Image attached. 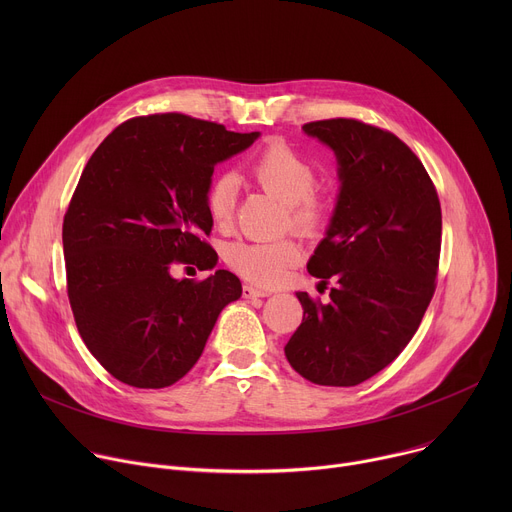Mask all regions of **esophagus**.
I'll use <instances>...</instances> for the list:
<instances>
[{"label": "esophagus", "instance_id": "obj_1", "mask_svg": "<svg viewBox=\"0 0 512 512\" xmlns=\"http://www.w3.org/2000/svg\"><path fill=\"white\" fill-rule=\"evenodd\" d=\"M265 296H269V291L257 289V287H253V285H243V298L255 300V298H265Z\"/></svg>", "mask_w": 512, "mask_h": 512}]
</instances>
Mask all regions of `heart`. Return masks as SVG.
I'll list each match as a JSON object with an SVG mask.
<instances>
[{"label": "heart", "mask_w": 512, "mask_h": 512, "mask_svg": "<svg viewBox=\"0 0 512 512\" xmlns=\"http://www.w3.org/2000/svg\"><path fill=\"white\" fill-rule=\"evenodd\" d=\"M249 176L285 202V225L302 237L320 235L330 221V204L316 192L318 172L310 160L283 141H271L247 164ZM239 182L235 174H216L206 188V210L218 229H229L235 218ZM227 263L247 281L257 285H277L300 257V245L289 239L237 241L227 249Z\"/></svg>", "instance_id": "b5f03b06"}]
</instances>
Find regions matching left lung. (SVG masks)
Listing matches in <instances>:
<instances>
[{
    "label": "left lung",
    "instance_id": "obj_1",
    "mask_svg": "<svg viewBox=\"0 0 512 512\" xmlns=\"http://www.w3.org/2000/svg\"><path fill=\"white\" fill-rule=\"evenodd\" d=\"M304 131L338 158L340 194L308 271L330 279V302L298 291L304 318L285 356L304 379L354 387L391 364L433 298L442 208L421 160L395 133L336 117Z\"/></svg>",
    "mask_w": 512,
    "mask_h": 512
}]
</instances>
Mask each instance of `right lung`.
Masks as SVG:
<instances>
[{"instance_id": "1", "label": "right lung", "mask_w": 512, "mask_h": 512, "mask_svg": "<svg viewBox=\"0 0 512 512\" xmlns=\"http://www.w3.org/2000/svg\"><path fill=\"white\" fill-rule=\"evenodd\" d=\"M259 137L184 113L117 125L87 162L62 223L66 294L101 367L137 389H164L200 358L235 273L174 279V263L216 265L206 188L216 162Z\"/></svg>"}]
</instances>
